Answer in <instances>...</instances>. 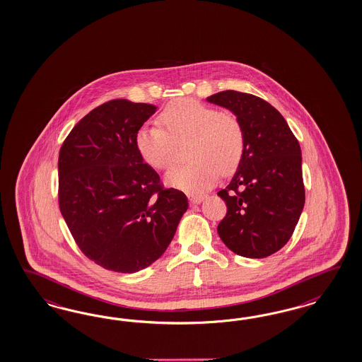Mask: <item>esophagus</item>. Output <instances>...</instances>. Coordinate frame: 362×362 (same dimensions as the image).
Here are the masks:
<instances>
[{
	"label": "esophagus",
	"instance_id": "obj_1",
	"mask_svg": "<svg viewBox=\"0 0 362 362\" xmlns=\"http://www.w3.org/2000/svg\"><path fill=\"white\" fill-rule=\"evenodd\" d=\"M204 195H191L189 197V200H191V203H194V204H199V203H202L203 200H204Z\"/></svg>",
	"mask_w": 362,
	"mask_h": 362
}]
</instances>
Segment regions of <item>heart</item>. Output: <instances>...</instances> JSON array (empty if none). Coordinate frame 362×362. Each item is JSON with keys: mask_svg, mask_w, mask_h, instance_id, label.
Instances as JSON below:
<instances>
[{"mask_svg": "<svg viewBox=\"0 0 362 362\" xmlns=\"http://www.w3.org/2000/svg\"><path fill=\"white\" fill-rule=\"evenodd\" d=\"M160 127H141L135 147L146 165L167 170L174 165L177 144L189 142V163L174 167L165 182L188 194L214 186L220 173L230 175L240 165L245 136L240 122L195 99L170 103L159 115Z\"/></svg>", "mask_w": 362, "mask_h": 362, "instance_id": "obj_1", "label": "heart"}]
</instances>
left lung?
I'll return each mask as SVG.
<instances>
[{"instance_id": "1", "label": "left lung", "mask_w": 362, "mask_h": 362, "mask_svg": "<svg viewBox=\"0 0 362 362\" xmlns=\"http://www.w3.org/2000/svg\"><path fill=\"white\" fill-rule=\"evenodd\" d=\"M207 100L232 111L245 136L240 165L218 192L227 204L218 233L232 252L263 259L288 243L304 209L300 144L284 117L264 99L226 90Z\"/></svg>"}]
</instances>
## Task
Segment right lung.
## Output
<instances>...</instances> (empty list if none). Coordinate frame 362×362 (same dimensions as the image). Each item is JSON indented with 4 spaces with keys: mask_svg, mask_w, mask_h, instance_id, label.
Returning a JSON list of instances; mask_svg holds the SVG:
<instances>
[{
    "mask_svg": "<svg viewBox=\"0 0 362 362\" xmlns=\"http://www.w3.org/2000/svg\"><path fill=\"white\" fill-rule=\"evenodd\" d=\"M156 106L112 99L74 126L59 150V209L79 250L102 268L134 274L158 260L188 209L143 162L135 135Z\"/></svg>",
    "mask_w": 362,
    "mask_h": 362,
    "instance_id": "obj_1",
    "label": "right lung"
}]
</instances>
